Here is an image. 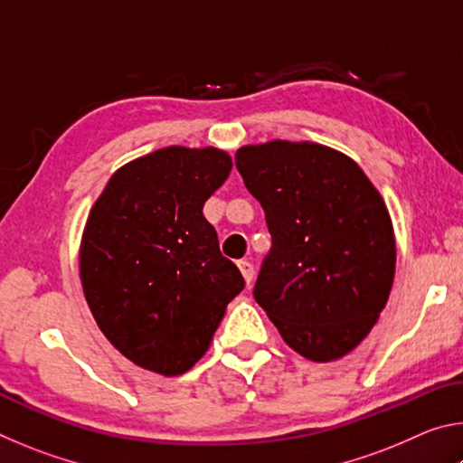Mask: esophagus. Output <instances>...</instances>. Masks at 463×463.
I'll return each mask as SVG.
<instances>
[{"label": "esophagus", "mask_w": 463, "mask_h": 463, "mask_svg": "<svg viewBox=\"0 0 463 463\" xmlns=\"http://www.w3.org/2000/svg\"><path fill=\"white\" fill-rule=\"evenodd\" d=\"M237 265L242 273V278H245L247 284H250V279H253V265H250L247 260H241Z\"/></svg>", "instance_id": "34e87169"}]
</instances>
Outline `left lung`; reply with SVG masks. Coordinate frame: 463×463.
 Wrapping results in <instances>:
<instances>
[{"label": "left lung", "instance_id": "8db88e82", "mask_svg": "<svg viewBox=\"0 0 463 463\" xmlns=\"http://www.w3.org/2000/svg\"><path fill=\"white\" fill-rule=\"evenodd\" d=\"M234 159L271 234L257 304L296 354L341 359L378 323L394 281L386 203L354 159L323 145L271 140Z\"/></svg>", "mask_w": 463, "mask_h": 463}]
</instances>
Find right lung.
Here are the masks:
<instances>
[{
    "mask_svg": "<svg viewBox=\"0 0 463 463\" xmlns=\"http://www.w3.org/2000/svg\"><path fill=\"white\" fill-rule=\"evenodd\" d=\"M231 169L221 148H159L116 171L85 222V300L106 339L148 372L190 370L245 288L202 214Z\"/></svg>",
    "mask_w": 463,
    "mask_h": 463,
    "instance_id": "right-lung-1",
    "label": "right lung"
}]
</instances>
